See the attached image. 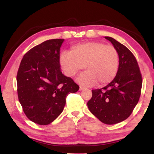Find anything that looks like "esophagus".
<instances>
[{
  "instance_id": "esophagus-1",
  "label": "esophagus",
  "mask_w": 154,
  "mask_h": 154,
  "mask_svg": "<svg viewBox=\"0 0 154 154\" xmlns=\"http://www.w3.org/2000/svg\"><path fill=\"white\" fill-rule=\"evenodd\" d=\"M85 89V87H83V86H80L79 87V91H83Z\"/></svg>"
}]
</instances>
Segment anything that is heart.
<instances>
[{
  "label": "heart",
  "instance_id": "heart-1",
  "mask_svg": "<svg viewBox=\"0 0 154 154\" xmlns=\"http://www.w3.org/2000/svg\"><path fill=\"white\" fill-rule=\"evenodd\" d=\"M62 69L68 77L82 70L85 71L77 78L79 83L85 85H105L110 83L117 73L119 65V55L112 45L102 42H89L72 46L69 51L60 55Z\"/></svg>",
  "mask_w": 154,
  "mask_h": 154
}]
</instances>
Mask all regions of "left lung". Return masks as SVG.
Listing matches in <instances>:
<instances>
[{
    "instance_id": "left-lung-1",
    "label": "left lung",
    "mask_w": 154,
    "mask_h": 154,
    "mask_svg": "<svg viewBox=\"0 0 154 154\" xmlns=\"http://www.w3.org/2000/svg\"><path fill=\"white\" fill-rule=\"evenodd\" d=\"M110 41L119 55L116 75L100 89L92 90L87 106L91 112L106 124L122 122L130 116L141 94L142 75L134 55L128 49L111 37Z\"/></svg>"
}]
</instances>
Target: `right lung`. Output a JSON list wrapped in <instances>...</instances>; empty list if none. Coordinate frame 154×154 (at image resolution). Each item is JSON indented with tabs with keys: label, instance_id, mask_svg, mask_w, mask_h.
I'll use <instances>...</instances> for the list:
<instances>
[{
	"label": "right lung",
	"instance_id": "obj_1",
	"mask_svg": "<svg viewBox=\"0 0 154 154\" xmlns=\"http://www.w3.org/2000/svg\"><path fill=\"white\" fill-rule=\"evenodd\" d=\"M63 39L42 42L26 54L16 81L20 103L26 116L40 125H48L63 110L67 96L79 87L60 68V48Z\"/></svg>",
	"mask_w": 154,
	"mask_h": 154
}]
</instances>
